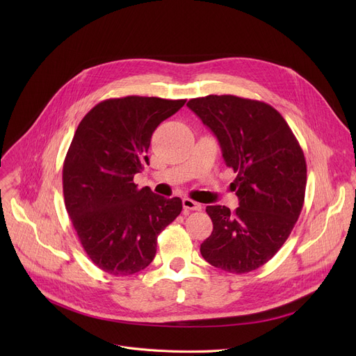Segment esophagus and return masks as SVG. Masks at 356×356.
Listing matches in <instances>:
<instances>
[{
  "label": "esophagus",
  "mask_w": 356,
  "mask_h": 356,
  "mask_svg": "<svg viewBox=\"0 0 356 356\" xmlns=\"http://www.w3.org/2000/svg\"><path fill=\"white\" fill-rule=\"evenodd\" d=\"M202 209V204H199L197 202L189 199V197H184L183 199V213L188 215L192 211H200Z\"/></svg>",
  "instance_id": "esophagus-1"
}]
</instances>
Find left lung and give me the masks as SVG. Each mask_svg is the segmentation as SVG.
Returning a JSON list of instances; mask_svg holds the SVG:
<instances>
[{
  "instance_id": "8db88e82",
  "label": "left lung",
  "mask_w": 356,
  "mask_h": 356,
  "mask_svg": "<svg viewBox=\"0 0 356 356\" xmlns=\"http://www.w3.org/2000/svg\"><path fill=\"white\" fill-rule=\"evenodd\" d=\"M188 106L211 128L239 207H207L213 231L200 245L216 268L244 274L264 266L283 247L300 216L307 168L303 149L271 105L234 95L195 98Z\"/></svg>"
}]
</instances>
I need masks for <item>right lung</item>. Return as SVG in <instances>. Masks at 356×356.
Wrapping results in <instances>:
<instances>
[{
  "instance_id": "right-lung-1",
  "label": "right lung",
  "mask_w": 356,
  "mask_h": 356,
  "mask_svg": "<svg viewBox=\"0 0 356 356\" xmlns=\"http://www.w3.org/2000/svg\"><path fill=\"white\" fill-rule=\"evenodd\" d=\"M186 99L112 98L79 122L63 163L65 207L81 244L98 268L131 275L154 259L157 236L180 215V197L138 189L134 175L154 129Z\"/></svg>"
}]
</instances>
